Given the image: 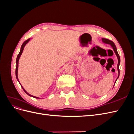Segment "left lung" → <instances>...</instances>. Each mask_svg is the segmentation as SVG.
Listing matches in <instances>:
<instances>
[{"label": "left lung", "instance_id": "obj_1", "mask_svg": "<svg viewBox=\"0 0 134 134\" xmlns=\"http://www.w3.org/2000/svg\"><path fill=\"white\" fill-rule=\"evenodd\" d=\"M102 41H103L104 43H107V44H111L112 47L113 48V50H114V51H115V54H116V56H117V59H118V64H117V70H118V72H119V75H118V77H117V79H118L119 77V75H120L119 65H120V56H119V54H118V52H117V51L116 47V46H115V43H113V42H112V41H111V40H109L107 39V38H102ZM117 79H116V80H117ZM116 80L115 81V83H116ZM114 86H115V84H114Z\"/></svg>", "mask_w": 134, "mask_h": 134}]
</instances>
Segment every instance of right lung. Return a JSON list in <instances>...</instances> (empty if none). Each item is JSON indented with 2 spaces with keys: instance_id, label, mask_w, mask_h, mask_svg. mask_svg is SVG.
Returning <instances> with one entry per match:
<instances>
[{
  "instance_id": "obj_1",
  "label": "right lung",
  "mask_w": 134,
  "mask_h": 134,
  "mask_svg": "<svg viewBox=\"0 0 134 134\" xmlns=\"http://www.w3.org/2000/svg\"><path fill=\"white\" fill-rule=\"evenodd\" d=\"M29 41H30V38H28L27 40H26V41H25V42H24L23 43V44H22V46H21V50H20V52H19V53L18 54V56H17V59H16V64H17V66H16V69H15V76H16V78H17V80L19 82V80H18V61H19V58H20V56H21V54H22V52H23V49H24V47H25V45L26 44L29 42ZM21 87H22V89L23 90V91H24V92H25L27 94H28V96H31V97H34V98H39L38 97H35V96H32V95H31V94H30L29 93H28L26 91H25V89H24L23 88V87L21 86Z\"/></svg>"
}]
</instances>
